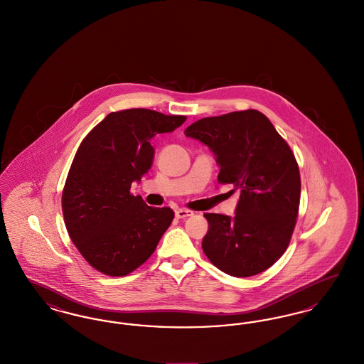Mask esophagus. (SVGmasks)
Listing matches in <instances>:
<instances>
[{"label": "esophagus", "instance_id": "34e87169", "mask_svg": "<svg viewBox=\"0 0 364 364\" xmlns=\"http://www.w3.org/2000/svg\"><path fill=\"white\" fill-rule=\"evenodd\" d=\"M174 214H176V218L183 220V218H187V217H192V215H193V211L187 210V208H176Z\"/></svg>", "mask_w": 364, "mask_h": 364}]
</instances>
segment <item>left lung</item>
<instances>
[{
  "label": "left lung",
  "instance_id": "1",
  "mask_svg": "<svg viewBox=\"0 0 364 364\" xmlns=\"http://www.w3.org/2000/svg\"><path fill=\"white\" fill-rule=\"evenodd\" d=\"M184 134L214 153L218 183L240 191L235 217L205 214L203 252L229 276L259 274L287 251L299 214L301 183L291 147L254 109L205 117Z\"/></svg>",
  "mask_w": 364,
  "mask_h": 364
}]
</instances>
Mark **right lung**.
<instances>
[{
	"label": "right lung",
	"mask_w": 364,
	"mask_h": 364,
	"mask_svg": "<svg viewBox=\"0 0 364 364\" xmlns=\"http://www.w3.org/2000/svg\"><path fill=\"white\" fill-rule=\"evenodd\" d=\"M186 120L150 109L112 112L80 143L61 203L70 240L95 270L129 274L151 257L172 224V208L147 206L131 186L153 165V138Z\"/></svg>",
	"instance_id": "right-lung-1"
}]
</instances>
